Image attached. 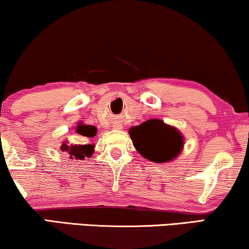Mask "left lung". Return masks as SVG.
<instances>
[{"instance_id":"8db88e82","label":"left lung","mask_w":249,"mask_h":249,"mask_svg":"<svg viewBox=\"0 0 249 249\" xmlns=\"http://www.w3.org/2000/svg\"><path fill=\"white\" fill-rule=\"evenodd\" d=\"M135 149L144 159L155 163H166L176 159L184 147V138L176 127L161 119H149L130 128Z\"/></svg>"}]
</instances>
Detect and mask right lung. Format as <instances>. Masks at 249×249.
Masks as SVG:
<instances>
[{
  "label": "right lung",
  "instance_id": "right-lung-1",
  "mask_svg": "<svg viewBox=\"0 0 249 249\" xmlns=\"http://www.w3.org/2000/svg\"><path fill=\"white\" fill-rule=\"evenodd\" d=\"M75 132L86 138H93L96 135L97 130L95 126H92V125H85L79 123L75 127ZM94 146L95 144H69L65 141V142L62 143L61 150L67 153L70 160H84L85 157H90L93 155Z\"/></svg>",
  "mask_w": 249,
  "mask_h": 249
}]
</instances>
